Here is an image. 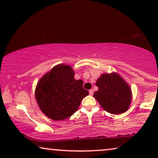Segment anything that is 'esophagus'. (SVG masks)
<instances>
[{
	"mask_svg": "<svg viewBox=\"0 0 158 158\" xmlns=\"http://www.w3.org/2000/svg\"><path fill=\"white\" fill-rule=\"evenodd\" d=\"M89 94L90 95V96H93V94H94V90L90 89V90H89Z\"/></svg>",
	"mask_w": 158,
	"mask_h": 158,
	"instance_id": "1",
	"label": "esophagus"
}]
</instances>
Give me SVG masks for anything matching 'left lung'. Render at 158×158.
Instances as JSON below:
<instances>
[{"instance_id": "obj_1", "label": "left lung", "mask_w": 158, "mask_h": 158, "mask_svg": "<svg viewBox=\"0 0 158 158\" xmlns=\"http://www.w3.org/2000/svg\"><path fill=\"white\" fill-rule=\"evenodd\" d=\"M98 90L94 98L105 111L112 114H120L128 110L131 101L129 85L116 73H104L97 80Z\"/></svg>"}]
</instances>
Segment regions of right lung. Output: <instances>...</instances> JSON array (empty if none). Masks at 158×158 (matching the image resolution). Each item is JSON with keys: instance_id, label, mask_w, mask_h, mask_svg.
I'll use <instances>...</instances> for the list:
<instances>
[{"instance_id": "1", "label": "right lung", "mask_w": 158, "mask_h": 158, "mask_svg": "<svg viewBox=\"0 0 158 158\" xmlns=\"http://www.w3.org/2000/svg\"><path fill=\"white\" fill-rule=\"evenodd\" d=\"M70 65L58 64L47 73L37 83L36 100L40 109L55 121L70 117L78 109L81 101L89 93L82 80H75Z\"/></svg>"}]
</instances>
